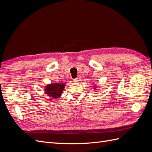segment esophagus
I'll use <instances>...</instances> for the list:
<instances>
[{"label": "esophagus", "mask_w": 152, "mask_h": 152, "mask_svg": "<svg viewBox=\"0 0 152 152\" xmlns=\"http://www.w3.org/2000/svg\"><path fill=\"white\" fill-rule=\"evenodd\" d=\"M80 80V77H77V78H76V79H73V81L74 82H79Z\"/></svg>", "instance_id": "obj_1"}]
</instances>
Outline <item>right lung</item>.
<instances>
[{
    "label": "right lung",
    "instance_id": "1",
    "mask_svg": "<svg viewBox=\"0 0 152 152\" xmlns=\"http://www.w3.org/2000/svg\"><path fill=\"white\" fill-rule=\"evenodd\" d=\"M65 86V84H52L46 87L45 91L50 97L57 98L61 94Z\"/></svg>",
    "mask_w": 152,
    "mask_h": 152
}]
</instances>
